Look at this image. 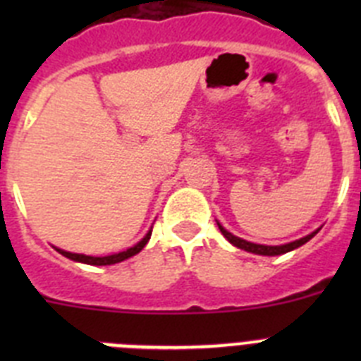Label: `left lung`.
Listing matches in <instances>:
<instances>
[{
  "mask_svg": "<svg viewBox=\"0 0 361 361\" xmlns=\"http://www.w3.org/2000/svg\"><path fill=\"white\" fill-rule=\"evenodd\" d=\"M219 229L233 245H237V247H240V250L250 251V253H255V255H266V257H275V255H283V253H288V251L296 250V247H300V245L305 244V242L311 240V238L317 235V231H314L311 233V235H307V237L300 238V240H295V242H289V244H283V245H262V244H253V242L242 240V238L235 237V235H231L229 231H226L220 224H219Z\"/></svg>",
  "mask_w": 361,
  "mask_h": 361,
  "instance_id": "left-lung-1",
  "label": "left lung"
}]
</instances>
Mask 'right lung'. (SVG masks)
<instances>
[{"label": "right lung", "instance_id": "1", "mask_svg": "<svg viewBox=\"0 0 361 361\" xmlns=\"http://www.w3.org/2000/svg\"><path fill=\"white\" fill-rule=\"evenodd\" d=\"M149 237H152V231L146 235L145 238H142L139 244H135L133 247H130V250L126 251H121V253H116V255H108V257H88V255H78V253H68V251H63V250H57L59 253L63 255V257L70 258V260H75V262H82V264H90V266H111V264H117V262H123V260H126V258L133 257V255H137L139 251L145 247L146 244H148Z\"/></svg>", "mask_w": 361, "mask_h": 361}]
</instances>
